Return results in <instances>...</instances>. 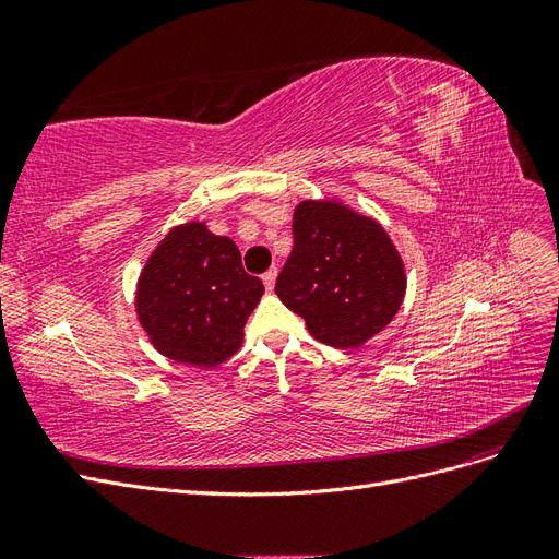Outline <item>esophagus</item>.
Returning <instances> with one entry per match:
<instances>
[{
    "mask_svg": "<svg viewBox=\"0 0 559 559\" xmlns=\"http://www.w3.org/2000/svg\"><path fill=\"white\" fill-rule=\"evenodd\" d=\"M275 280H277V267H270L267 273H263V284H265L267 292L275 289Z\"/></svg>",
    "mask_w": 559,
    "mask_h": 559,
    "instance_id": "1",
    "label": "esophagus"
}]
</instances>
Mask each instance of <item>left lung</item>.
Listing matches in <instances>:
<instances>
[{
	"label": "left lung",
	"instance_id": "8db88e82",
	"mask_svg": "<svg viewBox=\"0 0 559 559\" xmlns=\"http://www.w3.org/2000/svg\"><path fill=\"white\" fill-rule=\"evenodd\" d=\"M405 267L376 222L337 200H302L294 212V249L275 294L306 319L314 341L361 347L399 312Z\"/></svg>",
	"mask_w": 559,
	"mask_h": 559
}]
</instances>
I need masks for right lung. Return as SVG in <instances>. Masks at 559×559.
Here are the masks:
<instances>
[{
	"label": "right lung",
	"mask_w": 559,
	"mask_h": 559,
	"mask_svg": "<svg viewBox=\"0 0 559 559\" xmlns=\"http://www.w3.org/2000/svg\"><path fill=\"white\" fill-rule=\"evenodd\" d=\"M263 292V282L245 273L230 238L191 222L175 226L148 257L134 308L163 357L214 368L240 349Z\"/></svg>",
	"instance_id": "right-lung-1"
}]
</instances>
